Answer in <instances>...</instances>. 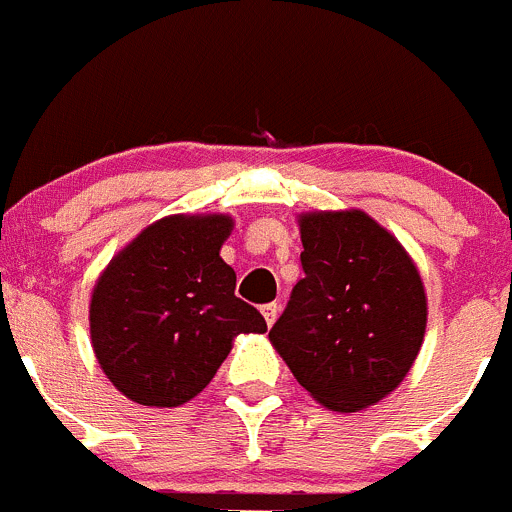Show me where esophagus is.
I'll return each mask as SVG.
<instances>
[{
	"mask_svg": "<svg viewBox=\"0 0 512 512\" xmlns=\"http://www.w3.org/2000/svg\"><path fill=\"white\" fill-rule=\"evenodd\" d=\"M261 314H264L266 324L274 326L276 316H279V304H266V306H261Z\"/></svg>",
	"mask_w": 512,
	"mask_h": 512,
	"instance_id": "obj_1",
	"label": "esophagus"
}]
</instances>
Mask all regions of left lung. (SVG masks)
I'll list each match as a JSON object with an SVG mask.
<instances>
[{
	"label": "left lung",
	"mask_w": 512,
	"mask_h": 512,
	"mask_svg": "<svg viewBox=\"0 0 512 512\" xmlns=\"http://www.w3.org/2000/svg\"><path fill=\"white\" fill-rule=\"evenodd\" d=\"M299 231L304 279L271 326V344L319 405H377L407 377L425 339L420 271L359 208L301 213Z\"/></svg>",
	"instance_id": "1"
}]
</instances>
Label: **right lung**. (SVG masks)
<instances>
[{"instance_id": "obj_1", "label": "right lung", "mask_w": 512, "mask_h": 512, "mask_svg": "<svg viewBox=\"0 0 512 512\" xmlns=\"http://www.w3.org/2000/svg\"><path fill=\"white\" fill-rule=\"evenodd\" d=\"M228 213L165 216L120 248L90 299L97 364L118 392L145 407H178L201 394L238 334L266 321L233 294L221 259Z\"/></svg>"}]
</instances>
